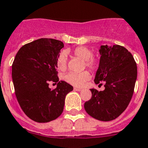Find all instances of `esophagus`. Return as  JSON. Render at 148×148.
<instances>
[{
    "label": "esophagus",
    "instance_id": "obj_1",
    "mask_svg": "<svg viewBox=\"0 0 148 148\" xmlns=\"http://www.w3.org/2000/svg\"><path fill=\"white\" fill-rule=\"evenodd\" d=\"M74 91H81V88H78V87H74Z\"/></svg>",
    "mask_w": 148,
    "mask_h": 148
}]
</instances>
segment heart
<instances>
[{"mask_svg": "<svg viewBox=\"0 0 148 148\" xmlns=\"http://www.w3.org/2000/svg\"><path fill=\"white\" fill-rule=\"evenodd\" d=\"M68 51H62L57 57V66L61 71H65L67 68V53ZM74 57L78 58L84 61V68L89 69L95 71L98 69L99 62L96 58H93L94 52L92 49L85 46L77 47L72 51ZM90 75L88 71H85L81 73H69L64 77L66 82L75 87H82L90 79Z\"/></svg>", "mask_w": 148, "mask_h": 148, "instance_id": "1", "label": "heart"}]
</instances>
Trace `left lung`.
I'll use <instances>...</instances> for the list:
<instances>
[{
	"label": "left lung",
	"instance_id": "8db88e82",
	"mask_svg": "<svg viewBox=\"0 0 148 148\" xmlns=\"http://www.w3.org/2000/svg\"><path fill=\"white\" fill-rule=\"evenodd\" d=\"M99 51L100 64L95 83L103 82L105 90L90 89L92 97L84 103V109L92 118L109 121L124 112L132 97L137 64L131 53L119 45H101Z\"/></svg>",
	"mask_w": 148,
	"mask_h": 148
}]
</instances>
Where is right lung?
<instances>
[{
	"mask_svg": "<svg viewBox=\"0 0 148 148\" xmlns=\"http://www.w3.org/2000/svg\"><path fill=\"white\" fill-rule=\"evenodd\" d=\"M64 47L61 41L40 38L23 45L12 64L15 95L24 114L33 121L47 123L55 120L64 110L65 97L73 87L59 81L57 57ZM50 81L57 82L51 89Z\"/></svg>",
	"mask_w": 148,
	"mask_h": 148,
	"instance_id": "right-lung-1",
	"label": "right lung"
}]
</instances>
